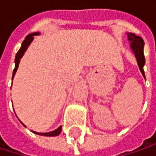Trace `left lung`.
Wrapping results in <instances>:
<instances>
[{"label": "left lung", "instance_id": "1", "mask_svg": "<svg viewBox=\"0 0 156 156\" xmlns=\"http://www.w3.org/2000/svg\"><path fill=\"white\" fill-rule=\"evenodd\" d=\"M127 38H128V41L130 42V48L131 50L133 51L136 61H137V65L139 67L141 73L143 75V77L145 78L144 76V66L145 63V58H144V42L143 41V39L136 36V34L132 33V32H126Z\"/></svg>", "mask_w": 156, "mask_h": 156}]
</instances>
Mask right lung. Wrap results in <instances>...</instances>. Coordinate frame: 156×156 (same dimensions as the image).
I'll return each instance as SVG.
<instances>
[{"instance_id": "obj_1", "label": "right lung", "mask_w": 156, "mask_h": 156, "mask_svg": "<svg viewBox=\"0 0 156 156\" xmlns=\"http://www.w3.org/2000/svg\"><path fill=\"white\" fill-rule=\"evenodd\" d=\"M37 35H40V32H33V33H30L29 35L26 36L25 40L23 41L22 44H21V47L19 49V51L17 52L15 56V68L13 69V73H12V79L14 78L16 74V71L19 68V64H20V58L23 57L25 51L27 50V48H29V46L30 45V43L32 42V41L34 40V36H37ZM22 124V123H21ZM23 125V124H22ZM25 126V125H23ZM61 129H62V126H58L57 129H55L54 131H51V132H48V133H38V132H35V131H31L32 133L36 134V135H40V136H58L60 133H61Z\"/></svg>"}]
</instances>
